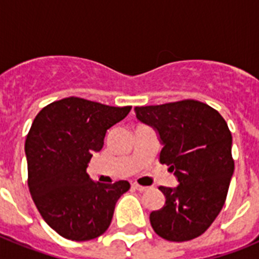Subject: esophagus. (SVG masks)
Segmentation results:
<instances>
[{"label":"esophagus","instance_id":"1","mask_svg":"<svg viewBox=\"0 0 259 259\" xmlns=\"http://www.w3.org/2000/svg\"><path fill=\"white\" fill-rule=\"evenodd\" d=\"M134 188L137 189V191H139V192L148 191V187H143V185H139V184H136V183H135V184H134Z\"/></svg>","mask_w":259,"mask_h":259}]
</instances>
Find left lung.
Wrapping results in <instances>:
<instances>
[{"label": "left lung", "mask_w": 259, "mask_h": 259, "mask_svg": "<svg viewBox=\"0 0 259 259\" xmlns=\"http://www.w3.org/2000/svg\"><path fill=\"white\" fill-rule=\"evenodd\" d=\"M136 118L159 135V162L170 166L179 185L159 187L162 209L150 212L158 236L188 241L201 236L221 212L235 170L232 135L223 116L196 100L136 106Z\"/></svg>", "instance_id": "left-lung-1"}]
</instances>
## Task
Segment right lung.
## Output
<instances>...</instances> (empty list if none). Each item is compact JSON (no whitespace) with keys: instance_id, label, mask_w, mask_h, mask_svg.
<instances>
[{"instance_id":"1","label":"right lung","mask_w":259,"mask_h":259,"mask_svg":"<svg viewBox=\"0 0 259 259\" xmlns=\"http://www.w3.org/2000/svg\"><path fill=\"white\" fill-rule=\"evenodd\" d=\"M130 111L131 106L67 97L36 115L24 146L28 188L41 217L62 237L87 241L109 228L116 201L131 185L93 182L87 167L107 130Z\"/></svg>"}]
</instances>
